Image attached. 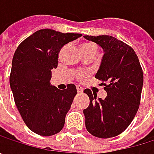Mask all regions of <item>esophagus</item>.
I'll use <instances>...</instances> for the list:
<instances>
[{"mask_svg":"<svg viewBox=\"0 0 154 154\" xmlns=\"http://www.w3.org/2000/svg\"><path fill=\"white\" fill-rule=\"evenodd\" d=\"M77 93H82L83 92V87L81 85H77Z\"/></svg>","mask_w":154,"mask_h":154,"instance_id":"34e87169","label":"esophagus"}]
</instances>
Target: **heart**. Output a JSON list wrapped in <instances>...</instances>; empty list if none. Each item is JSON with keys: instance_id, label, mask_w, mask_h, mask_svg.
I'll return each mask as SVG.
<instances>
[{"instance_id": "b5f03b06", "label": "heart", "mask_w": 154, "mask_h": 154, "mask_svg": "<svg viewBox=\"0 0 154 154\" xmlns=\"http://www.w3.org/2000/svg\"><path fill=\"white\" fill-rule=\"evenodd\" d=\"M88 50H94V51H98V46L94 43H85V45H83L82 51H88ZM88 75L89 74H88L87 71L81 70V71H77L76 73V77L80 81H84V80H85L87 78Z\"/></svg>"}]
</instances>
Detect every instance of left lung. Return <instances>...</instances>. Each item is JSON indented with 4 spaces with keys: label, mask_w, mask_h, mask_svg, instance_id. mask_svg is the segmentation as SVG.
Masks as SVG:
<instances>
[{
    "label": "left lung",
    "mask_w": 154,
    "mask_h": 154,
    "mask_svg": "<svg viewBox=\"0 0 154 154\" xmlns=\"http://www.w3.org/2000/svg\"><path fill=\"white\" fill-rule=\"evenodd\" d=\"M103 50L95 78L103 81L105 99H96L90 89L84 93L90 104L83 110L87 131L99 138L121 134L132 122L138 110L143 74L137 55L132 47L109 35H84Z\"/></svg>",
    "instance_id": "left-lung-1"
}]
</instances>
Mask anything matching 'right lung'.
Here are the masks:
<instances>
[{
    "instance_id": "obj_1",
    "label": "right lung",
    "mask_w": 154,
    "mask_h": 154,
    "mask_svg": "<svg viewBox=\"0 0 154 154\" xmlns=\"http://www.w3.org/2000/svg\"><path fill=\"white\" fill-rule=\"evenodd\" d=\"M81 35L41 29L25 39L16 50L10 85L24 122L37 135L53 136L64 127L77 88L73 84H69L65 90L51 85V69L58 66L60 49Z\"/></svg>"
}]
</instances>
